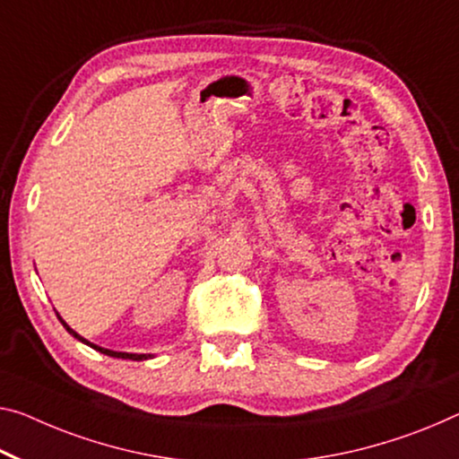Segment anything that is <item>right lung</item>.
<instances>
[{
    "label": "right lung",
    "mask_w": 459,
    "mask_h": 459,
    "mask_svg": "<svg viewBox=\"0 0 459 459\" xmlns=\"http://www.w3.org/2000/svg\"><path fill=\"white\" fill-rule=\"evenodd\" d=\"M57 318H59V322L63 324V328L67 330L69 334H72L74 338H77V341H82L83 344H88V347H91V349H96V351H100L102 355H108V357H117V359H131V361H143V359H150L152 355H137V352H118V351H110V349H102V347H98V344H94V342H90V341H86V338L83 336H80L75 333L74 328H69V324L61 318V316L57 314Z\"/></svg>",
    "instance_id": "1"
}]
</instances>
